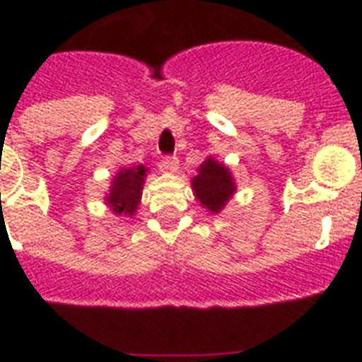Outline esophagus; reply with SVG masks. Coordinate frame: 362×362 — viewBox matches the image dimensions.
Here are the masks:
<instances>
[{
	"label": "esophagus",
	"instance_id": "esophagus-1",
	"mask_svg": "<svg viewBox=\"0 0 362 362\" xmlns=\"http://www.w3.org/2000/svg\"><path fill=\"white\" fill-rule=\"evenodd\" d=\"M161 168L165 172H177L179 168V159L174 156H166L161 159Z\"/></svg>",
	"mask_w": 362,
	"mask_h": 362
}]
</instances>
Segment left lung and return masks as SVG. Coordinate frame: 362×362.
Wrapping results in <instances>:
<instances>
[{
    "mask_svg": "<svg viewBox=\"0 0 362 362\" xmlns=\"http://www.w3.org/2000/svg\"><path fill=\"white\" fill-rule=\"evenodd\" d=\"M192 192L206 212L219 214L233 197L238 185L225 163L209 156L197 168V175L192 177Z\"/></svg>",
    "mask_w": 362,
    "mask_h": 362,
    "instance_id": "1",
    "label": "left lung"
}]
</instances>
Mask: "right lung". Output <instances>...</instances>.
Masks as SVG:
<instances>
[{"mask_svg": "<svg viewBox=\"0 0 362 362\" xmlns=\"http://www.w3.org/2000/svg\"><path fill=\"white\" fill-rule=\"evenodd\" d=\"M148 174L145 165L121 166L116 175H112L110 187L105 194V204L110 212L121 217H132L141 204L143 187Z\"/></svg>", "mask_w": 362, "mask_h": 362, "instance_id": "right-lung-1", "label": "right lung"}]
</instances>
